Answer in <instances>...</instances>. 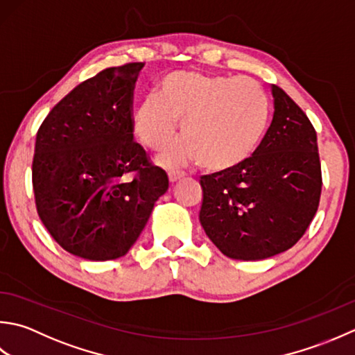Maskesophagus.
<instances>
[{
  "label": "esophagus",
  "mask_w": 355,
  "mask_h": 355,
  "mask_svg": "<svg viewBox=\"0 0 355 355\" xmlns=\"http://www.w3.org/2000/svg\"><path fill=\"white\" fill-rule=\"evenodd\" d=\"M182 178H185V173H182V171H170L168 173L170 182H178V180H180Z\"/></svg>",
  "instance_id": "obj_1"
}]
</instances>
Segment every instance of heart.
I'll return each mask as SVG.
<instances>
[{
  "mask_svg": "<svg viewBox=\"0 0 355 355\" xmlns=\"http://www.w3.org/2000/svg\"><path fill=\"white\" fill-rule=\"evenodd\" d=\"M137 135L155 151L167 148L180 125L179 144L164 157L167 165L198 159L202 168L237 167L262 142L270 122V101L256 81L178 71L164 79L157 101L137 108Z\"/></svg>",
  "mask_w": 355,
  "mask_h": 355,
  "instance_id": "b5f03b06",
  "label": "heart"
}]
</instances>
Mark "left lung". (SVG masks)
I'll list each match as a JSON object with an SVG mask.
<instances>
[{"mask_svg":"<svg viewBox=\"0 0 355 355\" xmlns=\"http://www.w3.org/2000/svg\"><path fill=\"white\" fill-rule=\"evenodd\" d=\"M274 114L252 156L200 178V225L222 254L262 260L289 250L319 208L317 135L302 108L271 85Z\"/></svg>","mask_w":355,"mask_h":355,"instance_id":"left-lung-1","label":"left lung"}]
</instances>
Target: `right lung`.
Listing matches in <instances>:
<instances>
[{
    "instance_id": "obj_1",
    "label": "right lung",
    "mask_w": 355,
    "mask_h": 355,
    "mask_svg": "<svg viewBox=\"0 0 355 355\" xmlns=\"http://www.w3.org/2000/svg\"><path fill=\"white\" fill-rule=\"evenodd\" d=\"M142 67H110L76 85L36 133V209L73 256L96 262L125 256L168 190L167 173L133 137V89Z\"/></svg>"
}]
</instances>
